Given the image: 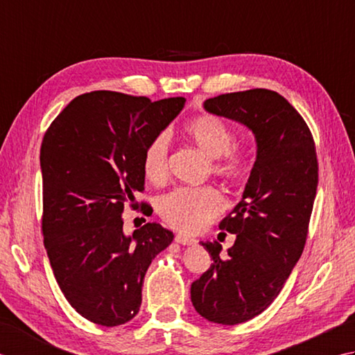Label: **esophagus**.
I'll use <instances>...</instances> for the list:
<instances>
[{"instance_id": "esophagus-1", "label": "esophagus", "mask_w": 355, "mask_h": 355, "mask_svg": "<svg viewBox=\"0 0 355 355\" xmlns=\"http://www.w3.org/2000/svg\"><path fill=\"white\" fill-rule=\"evenodd\" d=\"M175 241H176L178 243H180V245H194V243H196V241H194L193 237L185 236V234H182V233H178V234L175 236Z\"/></svg>"}]
</instances>
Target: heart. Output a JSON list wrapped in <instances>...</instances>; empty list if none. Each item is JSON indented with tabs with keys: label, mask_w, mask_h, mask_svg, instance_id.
Listing matches in <instances>:
<instances>
[{
	"label": "heart",
	"mask_w": 355,
	"mask_h": 355,
	"mask_svg": "<svg viewBox=\"0 0 355 355\" xmlns=\"http://www.w3.org/2000/svg\"><path fill=\"white\" fill-rule=\"evenodd\" d=\"M185 133L194 146L209 159H216L213 170L228 179L242 178L250 168V156L243 150L233 148L234 136L230 127L211 114L194 118L185 127ZM168 139L162 133L146 148L142 168L150 180H162L167 175ZM223 208L220 193L213 187H182L165 194L157 204L159 214L168 225L185 233L204 230Z\"/></svg>",
	"instance_id": "heart-1"
}]
</instances>
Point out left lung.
Listing matches in <instances>:
<instances>
[{
    "mask_svg": "<svg viewBox=\"0 0 355 355\" xmlns=\"http://www.w3.org/2000/svg\"><path fill=\"white\" fill-rule=\"evenodd\" d=\"M204 108L247 127L256 141V162L242 199L219 223L236 234L234 245L220 256L219 242H200L213 263L190 291L204 319L237 324L271 305L299 262L319 167L306 122L279 93H227L207 99Z\"/></svg>",
    "mask_w": 355,
    "mask_h": 355,
    "instance_id": "8db88e82",
    "label": "left lung"
}]
</instances>
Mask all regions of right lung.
I'll return each mask as SVG.
<instances>
[{
    "mask_svg": "<svg viewBox=\"0 0 355 355\" xmlns=\"http://www.w3.org/2000/svg\"><path fill=\"white\" fill-rule=\"evenodd\" d=\"M184 105L182 96L151 103L90 92L71 101L42 139L44 247L62 294L93 323L118 327L139 313L151 260L175 237L156 222L127 236L122 213L144 190L146 148Z\"/></svg>",
    "mask_w": 355,
    "mask_h": 355,
    "instance_id": "1",
    "label": "right lung"
}]
</instances>
